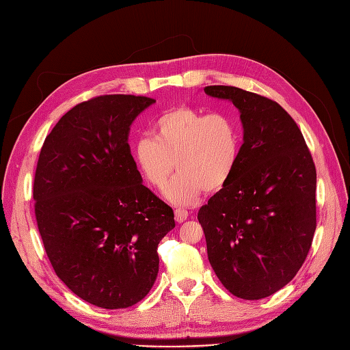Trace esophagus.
I'll return each instance as SVG.
<instances>
[{
	"mask_svg": "<svg viewBox=\"0 0 350 350\" xmlns=\"http://www.w3.org/2000/svg\"><path fill=\"white\" fill-rule=\"evenodd\" d=\"M188 219V211L184 210V208H176L175 210V220L178 221V224H183L184 220Z\"/></svg>",
	"mask_w": 350,
	"mask_h": 350,
	"instance_id": "34e87169",
	"label": "esophagus"
}]
</instances>
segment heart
<instances>
[{"mask_svg": "<svg viewBox=\"0 0 350 350\" xmlns=\"http://www.w3.org/2000/svg\"><path fill=\"white\" fill-rule=\"evenodd\" d=\"M154 139L142 137L134 146L137 166L150 185L166 188L176 204H189L201 191L224 188L234 175L241 152L239 129L226 113H207L191 107H176L157 116Z\"/></svg>", "mask_w": 350, "mask_h": 350, "instance_id": "1", "label": "heart"}]
</instances>
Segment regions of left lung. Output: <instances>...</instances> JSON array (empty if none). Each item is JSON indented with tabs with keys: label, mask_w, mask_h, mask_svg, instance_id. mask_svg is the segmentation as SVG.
Returning <instances> with one entry per match:
<instances>
[{
	"label": "left lung",
	"mask_w": 350,
	"mask_h": 350,
	"mask_svg": "<svg viewBox=\"0 0 350 350\" xmlns=\"http://www.w3.org/2000/svg\"><path fill=\"white\" fill-rule=\"evenodd\" d=\"M204 92L241 112L243 144L234 175L198 210L208 261L242 299L288 284L308 256L317 228V172L304 135L278 102L234 86Z\"/></svg>",
	"instance_id": "8db88e82"
}]
</instances>
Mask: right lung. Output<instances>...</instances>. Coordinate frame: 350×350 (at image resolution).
Masks as SVG:
<instances>
[{
	"mask_svg": "<svg viewBox=\"0 0 350 350\" xmlns=\"http://www.w3.org/2000/svg\"><path fill=\"white\" fill-rule=\"evenodd\" d=\"M156 100L103 94L71 108L46 135L35 216L57 276L86 302L129 308L149 293L174 210L142 184L130 152L135 116Z\"/></svg>",
	"mask_w": 350,
	"mask_h": 350,
	"instance_id": "1",
	"label": "right lung"
}]
</instances>
